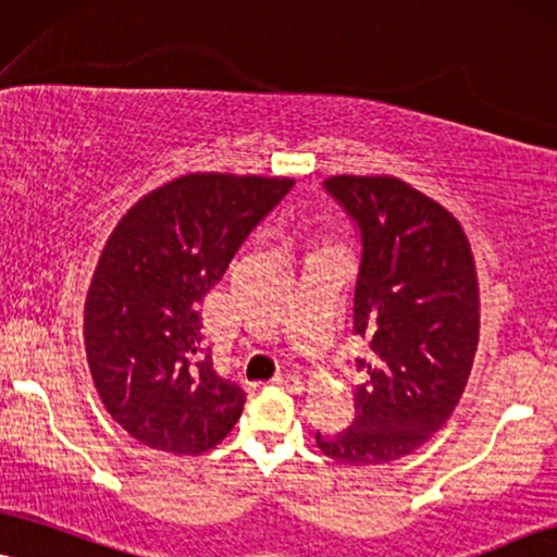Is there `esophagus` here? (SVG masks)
I'll list each match as a JSON object with an SVG mask.
<instances>
[{
  "label": "esophagus",
  "mask_w": 557,
  "mask_h": 557,
  "mask_svg": "<svg viewBox=\"0 0 557 557\" xmlns=\"http://www.w3.org/2000/svg\"><path fill=\"white\" fill-rule=\"evenodd\" d=\"M272 383L277 385V388H285V391H290V393H300L302 391V377L295 375V372H290V370H285V372H280V375H274Z\"/></svg>",
  "instance_id": "1"
}]
</instances>
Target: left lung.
Returning <instances> with one entry per match:
<instances>
[{"instance_id":"left-lung-1","label":"left lung","mask_w":557,"mask_h":557,"mask_svg":"<svg viewBox=\"0 0 557 557\" xmlns=\"http://www.w3.org/2000/svg\"><path fill=\"white\" fill-rule=\"evenodd\" d=\"M323 189L360 234L351 331L368 342L357 417L315 432L323 455L383 466L424 445L455 411L478 349V280L460 223L396 177H329Z\"/></svg>"}]
</instances>
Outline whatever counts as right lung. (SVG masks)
Instances as JSON below:
<instances>
[{
	"label": "right lung",
	"mask_w": 557,
	"mask_h": 557,
	"mask_svg": "<svg viewBox=\"0 0 557 557\" xmlns=\"http://www.w3.org/2000/svg\"><path fill=\"white\" fill-rule=\"evenodd\" d=\"M293 185L185 174L112 231L84 302V344L104 408L140 445L200 455L242 417L246 393L202 347L200 302Z\"/></svg>",
	"instance_id": "add662e5"
}]
</instances>
